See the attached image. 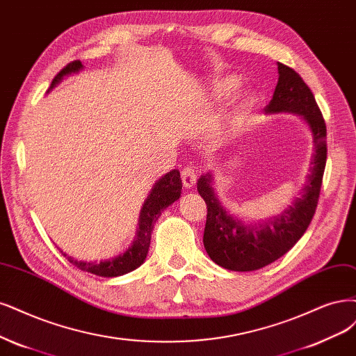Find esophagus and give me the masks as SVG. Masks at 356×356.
Returning a JSON list of instances; mask_svg holds the SVG:
<instances>
[{
  "label": "esophagus",
  "mask_w": 356,
  "mask_h": 356,
  "mask_svg": "<svg viewBox=\"0 0 356 356\" xmlns=\"http://www.w3.org/2000/svg\"><path fill=\"white\" fill-rule=\"evenodd\" d=\"M199 178V172L194 168H186L182 169L181 172V179H182V186L186 188H193L197 182Z\"/></svg>",
  "instance_id": "1"
}]
</instances>
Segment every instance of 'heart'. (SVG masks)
Segmentation results:
<instances>
[{"label": "heart", "mask_w": 356, "mask_h": 356, "mask_svg": "<svg viewBox=\"0 0 356 356\" xmlns=\"http://www.w3.org/2000/svg\"><path fill=\"white\" fill-rule=\"evenodd\" d=\"M240 85V81L236 76H227L219 79L215 85V95L218 99H224V97L229 95ZM237 119V118H236Z\"/></svg>", "instance_id": "1"}]
</instances>
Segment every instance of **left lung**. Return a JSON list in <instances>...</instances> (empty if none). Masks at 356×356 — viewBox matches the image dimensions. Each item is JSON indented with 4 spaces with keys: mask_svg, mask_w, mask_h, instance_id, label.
Returning a JSON list of instances; mask_svg holds the SVG:
<instances>
[{
    "mask_svg": "<svg viewBox=\"0 0 356 356\" xmlns=\"http://www.w3.org/2000/svg\"><path fill=\"white\" fill-rule=\"evenodd\" d=\"M278 82L266 113L300 115L314 134L315 153L311 174L300 197L278 215L248 222L229 215L211 186V174L202 175L197 191L207 206L203 243L211 259L229 271H254L287 253L305 234L316 211L327 162V128L315 97L296 70L278 63Z\"/></svg>",
    "mask_w": 356,
    "mask_h": 356,
    "instance_id": "obj_1",
    "label": "left lung"
}]
</instances>
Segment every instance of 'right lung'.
Wrapping results in <instances>:
<instances>
[{
    "label": "right lung",
    "mask_w": 356,
    "mask_h": 356,
    "mask_svg": "<svg viewBox=\"0 0 356 356\" xmlns=\"http://www.w3.org/2000/svg\"><path fill=\"white\" fill-rule=\"evenodd\" d=\"M81 69H82V63L79 60H75L72 61V63L66 65L54 76L50 90L54 88L56 85L63 79V76L70 75V73H75ZM181 188H182V182L177 169L170 170L169 174H166L156 182V186L153 187L149 199L145 200L141 209L137 238L124 254H119L113 257V259L103 261V262H85V261L73 259V257L67 256L63 252L61 253L67 257V261L72 265H75L78 269H81V271L95 274L100 277H119L134 271V269L138 268L144 262L147 252H149L154 222L157 220V218L161 216L165 207H168L169 204H172L175 200L179 199Z\"/></svg>",
    "instance_id": "1"
}]
</instances>
